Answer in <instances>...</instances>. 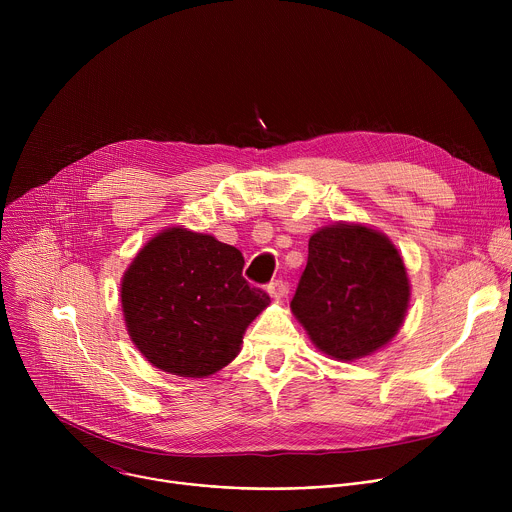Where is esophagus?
<instances>
[{
    "label": "esophagus",
    "mask_w": 512,
    "mask_h": 512,
    "mask_svg": "<svg viewBox=\"0 0 512 512\" xmlns=\"http://www.w3.org/2000/svg\"><path fill=\"white\" fill-rule=\"evenodd\" d=\"M267 294H269L273 300H281V298H285V294H287V285H285V281H283V279H275V281H271V283L267 285Z\"/></svg>",
    "instance_id": "obj_1"
}]
</instances>
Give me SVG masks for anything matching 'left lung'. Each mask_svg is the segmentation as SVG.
Instances as JSON below:
<instances>
[{"instance_id": "1", "label": "left lung", "mask_w": 512, "mask_h": 512, "mask_svg": "<svg viewBox=\"0 0 512 512\" xmlns=\"http://www.w3.org/2000/svg\"><path fill=\"white\" fill-rule=\"evenodd\" d=\"M409 291L405 263L383 233L338 223L310 237L308 265L289 308L324 354L356 360L391 342Z\"/></svg>"}]
</instances>
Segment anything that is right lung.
Masks as SVG:
<instances>
[{"instance_id": "right-lung-1", "label": "right lung", "mask_w": 512, "mask_h": 512, "mask_svg": "<svg viewBox=\"0 0 512 512\" xmlns=\"http://www.w3.org/2000/svg\"><path fill=\"white\" fill-rule=\"evenodd\" d=\"M239 249L172 227L127 267L121 308L137 350L178 377L214 375L239 354L247 326L269 296L243 277Z\"/></svg>"}]
</instances>
